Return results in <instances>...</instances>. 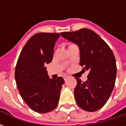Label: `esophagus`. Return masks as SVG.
I'll return each mask as SVG.
<instances>
[{
  "label": "esophagus",
  "mask_w": 126,
  "mask_h": 126,
  "mask_svg": "<svg viewBox=\"0 0 126 126\" xmlns=\"http://www.w3.org/2000/svg\"><path fill=\"white\" fill-rule=\"evenodd\" d=\"M64 78V79H65V80H67V78H68V76H64V78Z\"/></svg>",
  "instance_id": "obj_1"
}]
</instances>
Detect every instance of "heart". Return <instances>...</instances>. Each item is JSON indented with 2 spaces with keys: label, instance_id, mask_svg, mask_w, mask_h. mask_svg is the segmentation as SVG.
<instances>
[{
  "label": "heart",
  "instance_id": "1",
  "mask_svg": "<svg viewBox=\"0 0 126 126\" xmlns=\"http://www.w3.org/2000/svg\"><path fill=\"white\" fill-rule=\"evenodd\" d=\"M74 45H75V44H69V47H71V46H74Z\"/></svg>",
  "mask_w": 126,
  "mask_h": 126
}]
</instances>
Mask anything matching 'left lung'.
<instances>
[{
	"mask_svg": "<svg viewBox=\"0 0 126 126\" xmlns=\"http://www.w3.org/2000/svg\"><path fill=\"white\" fill-rule=\"evenodd\" d=\"M61 35L79 47V65L82 71L89 72L86 82L76 78L74 96L77 104L85 111H97L105 105L115 86L117 66L113 52L97 33L89 29L64 32Z\"/></svg>",
	"mask_w": 126,
	"mask_h": 126,
	"instance_id": "obj_1",
	"label": "left lung"
}]
</instances>
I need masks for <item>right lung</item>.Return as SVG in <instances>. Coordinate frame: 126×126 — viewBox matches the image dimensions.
<instances>
[{"label":"right lung","mask_w":126,"mask_h":126,"mask_svg":"<svg viewBox=\"0 0 126 126\" xmlns=\"http://www.w3.org/2000/svg\"><path fill=\"white\" fill-rule=\"evenodd\" d=\"M60 33H38L29 39L21 51L15 70L17 87L25 103L33 111L46 113L58 105L62 77L50 79L45 65L53 58L55 42Z\"/></svg>","instance_id":"add662e5"}]
</instances>
